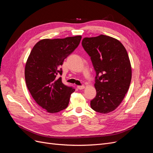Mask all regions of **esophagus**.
Returning <instances> with one entry per match:
<instances>
[{
    "instance_id": "obj_1",
    "label": "esophagus",
    "mask_w": 153,
    "mask_h": 153,
    "mask_svg": "<svg viewBox=\"0 0 153 153\" xmlns=\"http://www.w3.org/2000/svg\"><path fill=\"white\" fill-rule=\"evenodd\" d=\"M85 88L84 85H78L77 86V89H80V90H82V89H84Z\"/></svg>"
}]
</instances>
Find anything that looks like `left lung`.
I'll return each mask as SVG.
<instances>
[{
    "label": "left lung",
    "mask_w": 153,
    "mask_h": 153,
    "mask_svg": "<svg viewBox=\"0 0 153 153\" xmlns=\"http://www.w3.org/2000/svg\"><path fill=\"white\" fill-rule=\"evenodd\" d=\"M96 71V96L91 106L99 113L112 112L121 104L131 80V68L126 50L117 39L100 35L83 39Z\"/></svg>",
    "instance_id": "1"
}]
</instances>
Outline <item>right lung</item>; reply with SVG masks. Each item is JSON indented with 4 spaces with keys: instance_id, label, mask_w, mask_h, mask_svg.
<instances>
[{
    "instance_id": "obj_1",
    "label": "right lung",
    "mask_w": 153,
    "mask_h": 153,
    "mask_svg": "<svg viewBox=\"0 0 153 153\" xmlns=\"http://www.w3.org/2000/svg\"><path fill=\"white\" fill-rule=\"evenodd\" d=\"M81 36L64 39H45L37 43L27 59L25 78L36 102L50 113L66 109L75 91L62 82L61 66L78 46Z\"/></svg>"
}]
</instances>
